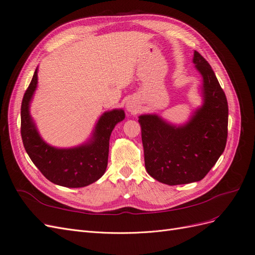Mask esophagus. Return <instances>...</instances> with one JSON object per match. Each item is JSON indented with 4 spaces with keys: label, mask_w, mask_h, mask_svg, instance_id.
<instances>
[{
    "label": "esophagus",
    "mask_w": 255,
    "mask_h": 255,
    "mask_svg": "<svg viewBox=\"0 0 255 255\" xmlns=\"http://www.w3.org/2000/svg\"><path fill=\"white\" fill-rule=\"evenodd\" d=\"M127 110L130 113H135L137 111V105L134 101H128L127 103Z\"/></svg>",
    "instance_id": "1"
}]
</instances>
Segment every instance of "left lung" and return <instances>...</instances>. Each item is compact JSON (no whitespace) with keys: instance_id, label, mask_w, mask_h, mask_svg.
I'll return each instance as SVG.
<instances>
[{"instance_id":"obj_1","label":"left lung","mask_w":255,"mask_h":255,"mask_svg":"<svg viewBox=\"0 0 255 255\" xmlns=\"http://www.w3.org/2000/svg\"><path fill=\"white\" fill-rule=\"evenodd\" d=\"M194 64L203 78V105L186 125L175 127L157 115L138 119L146 171L167 185L201 181L225 151L229 107L212 67L199 52Z\"/></svg>"}]
</instances>
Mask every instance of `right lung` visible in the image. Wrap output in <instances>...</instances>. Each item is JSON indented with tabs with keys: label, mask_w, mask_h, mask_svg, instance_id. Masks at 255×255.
Instances as JSON below:
<instances>
[{
	"label": "right lung",
	"mask_w": 255,
	"mask_h": 255,
	"mask_svg": "<svg viewBox=\"0 0 255 255\" xmlns=\"http://www.w3.org/2000/svg\"><path fill=\"white\" fill-rule=\"evenodd\" d=\"M37 73L38 68L21 104L23 145L35 166L52 183L70 188L87 186L98 181L106 170L110 137L115 126L125 119V111L113 110L104 113L88 142L75 148H54L43 141L29 114V103L37 88Z\"/></svg>",
	"instance_id": "obj_1"
}]
</instances>
